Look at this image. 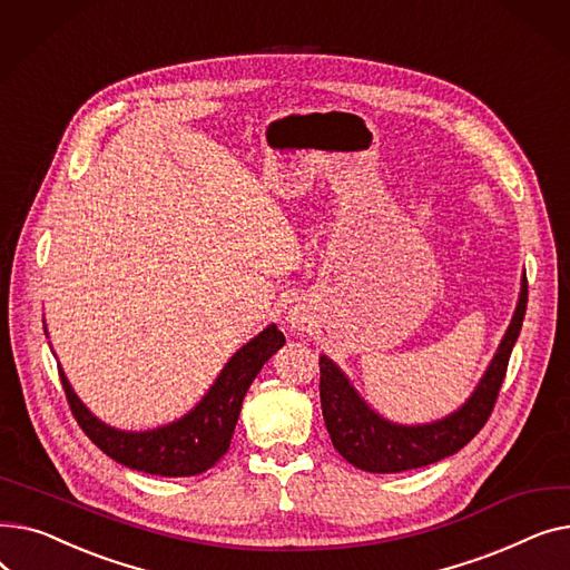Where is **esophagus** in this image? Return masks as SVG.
Listing matches in <instances>:
<instances>
[{
	"mask_svg": "<svg viewBox=\"0 0 570 570\" xmlns=\"http://www.w3.org/2000/svg\"><path fill=\"white\" fill-rule=\"evenodd\" d=\"M288 327L295 333H307L309 331V318L303 312H291L288 314Z\"/></svg>",
	"mask_w": 570,
	"mask_h": 570,
	"instance_id": "34e87169",
	"label": "esophagus"
}]
</instances>
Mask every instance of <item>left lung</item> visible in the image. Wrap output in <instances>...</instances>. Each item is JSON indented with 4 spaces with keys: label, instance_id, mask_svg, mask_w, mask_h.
Wrapping results in <instances>:
<instances>
[{
    "label": "left lung",
    "instance_id": "left-lung-1",
    "mask_svg": "<svg viewBox=\"0 0 570 570\" xmlns=\"http://www.w3.org/2000/svg\"><path fill=\"white\" fill-rule=\"evenodd\" d=\"M527 312V275L511 325L473 395L443 421L428 425H397L385 421L355 393L346 374L327 355L318 357L321 409L335 451L353 466L370 473H400L434 464L458 451L483 430L499 397L511 351L520 337Z\"/></svg>",
    "mask_w": 570,
    "mask_h": 570
}]
</instances>
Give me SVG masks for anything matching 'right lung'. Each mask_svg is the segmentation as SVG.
I'll use <instances>...</instances> for the list:
<instances>
[{"label": "right lung", "instance_id": "obj_1", "mask_svg": "<svg viewBox=\"0 0 570 570\" xmlns=\"http://www.w3.org/2000/svg\"><path fill=\"white\" fill-rule=\"evenodd\" d=\"M282 346L284 335L277 331V325H267L261 335L230 357L207 395L185 417L147 432H125L101 423L78 400L62 367H59V379H62L67 402L78 425L110 460L153 475H196L215 466L226 455L252 381L269 361V355Z\"/></svg>", "mask_w": 570, "mask_h": 570}]
</instances>
